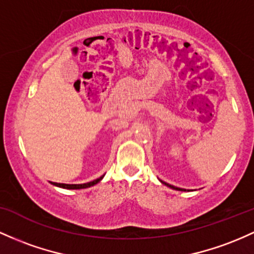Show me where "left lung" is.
<instances>
[{"label": "left lung", "instance_id": "1", "mask_svg": "<svg viewBox=\"0 0 254 254\" xmlns=\"http://www.w3.org/2000/svg\"><path fill=\"white\" fill-rule=\"evenodd\" d=\"M161 183H163V185H165V186H168V187H170V188L171 189H175V190H181V191H186V189H182V188H177V187H175V186H171V185H169V183H166V182H164V181H160Z\"/></svg>", "mask_w": 254, "mask_h": 254}]
</instances>
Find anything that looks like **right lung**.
<instances>
[{
  "label": "right lung",
  "instance_id": "add662e5",
  "mask_svg": "<svg viewBox=\"0 0 254 254\" xmlns=\"http://www.w3.org/2000/svg\"><path fill=\"white\" fill-rule=\"evenodd\" d=\"M102 178H104V176L96 178V180L91 181V182L83 183V185H65V183H55V182H52V185L60 187V188H65V189H84V188H89V187L91 186H95L96 183H99L100 181L102 180Z\"/></svg>",
  "mask_w": 254,
  "mask_h": 254
}]
</instances>
